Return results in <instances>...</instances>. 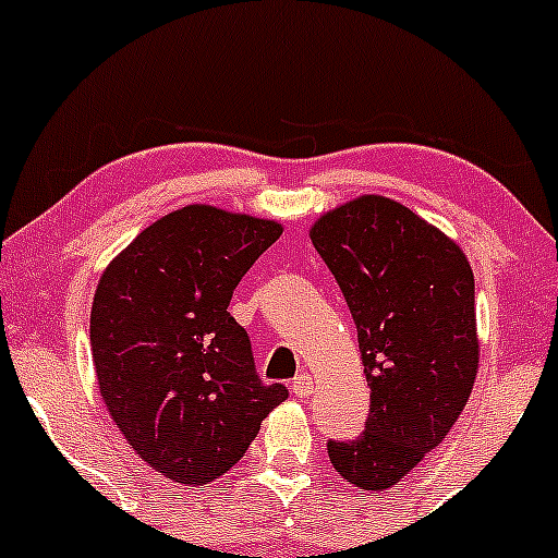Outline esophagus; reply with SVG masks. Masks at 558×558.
Here are the masks:
<instances>
[{
  "label": "esophagus",
  "mask_w": 558,
  "mask_h": 558,
  "mask_svg": "<svg viewBox=\"0 0 558 558\" xmlns=\"http://www.w3.org/2000/svg\"><path fill=\"white\" fill-rule=\"evenodd\" d=\"M291 389H293V395L310 397L312 389H315V378H312L310 373H299V376L291 381Z\"/></svg>",
  "instance_id": "obj_1"
}]
</instances>
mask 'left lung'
<instances>
[{"label": "left lung", "instance_id": "8db88e82", "mask_svg": "<svg viewBox=\"0 0 558 558\" xmlns=\"http://www.w3.org/2000/svg\"><path fill=\"white\" fill-rule=\"evenodd\" d=\"M357 326L371 415L354 439H328L333 469L389 489L448 437L480 365L474 272L463 251L408 206L363 195L310 232Z\"/></svg>", "mask_w": 558, "mask_h": 558}]
</instances>
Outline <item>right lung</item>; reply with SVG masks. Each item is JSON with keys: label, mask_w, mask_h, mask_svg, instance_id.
<instances>
[{"label": "right lung", "mask_w": 558, "mask_h": 558, "mask_svg": "<svg viewBox=\"0 0 558 558\" xmlns=\"http://www.w3.org/2000/svg\"><path fill=\"white\" fill-rule=\"evenodd\" d=\"M278 222L185 206L145 228L97 283L89 344L108 413L134 452L182 485L235 466L289 397L262 384L230 299Z\"/></svg>", "instance_id": "1"}]
</instances>
